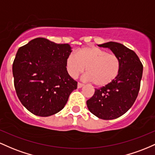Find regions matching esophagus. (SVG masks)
Wrapping results in <instances>:
<instances>
[{
	"instance_id": "1",
	"label": "esophagus",
	"mask_w": 155,
	"mask_h": 155,
	"mask_svg": "<svg viewBox=\"0 0 155 155\" xmlns=\"http://www.w3.org/2000/svg\"><path fill=\"white\" fill-rule=\"evenodd\" d=\"M84 86V85L83 84V83H78V88H82V87Z\"/></svg>"
}]
</instances>
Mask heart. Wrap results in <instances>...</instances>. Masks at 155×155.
I'll use <instances>...</instances> for the list:
<instances>
[{
	"label": "heart",
	"mask_w": 155,
	"mask_h": 155,
	"mask_svg": "<svg viewBox=\"0 0 155 155\" xmlns=\"http://www.w3.org/2000/svg\"><path fill=\"white\" fill-rule=\"evenodd\" d=\"M86 67V78L98 87L106 86L114 82L120 70L119 57L114 53L95 46H86L71 53L66 60V68L73 78L83 72Z\"/></svg>",
	"instance_id": "obj_1"
}]
</instances>
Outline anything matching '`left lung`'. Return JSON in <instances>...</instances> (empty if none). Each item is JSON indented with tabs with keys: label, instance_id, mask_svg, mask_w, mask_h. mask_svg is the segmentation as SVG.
Masks as SVG:
<instances>
[{
	"label": "left lung",
	"instance_id": "1",
	"mask_svg": "<svg viewBox=\"0 0 155 155\" xmlns=\"http://www.w3.org/2000/svg\"><path fill=\"white\" fill-rule=\"evenodd\" d=\"M110 49L119 57L120 70L113 83L95 88L86 104L91 114L100 119H114L124 114L138 97L143 74V65L133 50L114 41L98 45Z\"/></svg>",
	"mask_w": 155,
	"mask_h": 155
}]
</instances>
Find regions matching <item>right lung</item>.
<instances>
[{
  "label": "right lung",
  "instance_id": "obj_1",
  "mask_svg": "<svg viewBox=\"0 0 155 155\" xmlns=\"http://www.w3.org/2000/svg\"><path fill=\"white\" fill-rule=\"evenodd\" d=\"M70 45L36 38L19 48L12 66L15 91L33 114L50 116L64 108L78 82L69 76L66 60Z\"/></svg>",
  "mask_w": 155,
  "mask_h": 155
}]
</instances>
